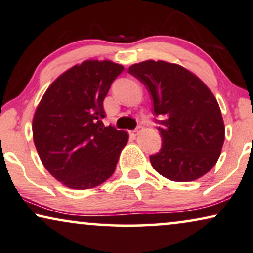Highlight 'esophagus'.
Instances as JSON below:
<instances>
[{
  "mask_svg": "<svg viewBox=\"0 0 253 253\" xmlns=\"http://www.w3.org/2000/svg\"><path fill=\"white\" fill-rule=\"evenodd\" d=\"M140 130H141V126H139V127H137V128H135L134 130H132V132H130V134H132L133 136H136V135H139Z\"/></svg>",
  "mask_w": 253,
  "mask_h": 253,
  "instance_id": "1",
  "label": "esophagus"
}]
</instances>
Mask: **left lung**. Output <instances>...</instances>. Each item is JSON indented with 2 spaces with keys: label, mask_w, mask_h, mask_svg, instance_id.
Returning <instances> with one entry per match:
<instances>
[{
  "label": "left lung",
  "mask_w": 253,
  "mask_h": 253,
  "mask_svg": "<svg viewBox=\"0 0 253 253\" xmlns=\"http://www.w3.org/2000/svg\"><path fill=\"white\" fill-rule=\"evenodd\" d=\"M128 73L144 84L153 99L162 148L150 155L151 166L173 181H192L206 174L220 157L224 125L220 106L201 80L179 65L148 61Z\"/></svg>",
  "instance_id": "1"
}]
</instances>
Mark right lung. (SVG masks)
I'll list each match as a JSON object with an SVG mask.
<instances>
[{"mask_svg":"<svg viewBox=\"0 0 253 253\" xmlns=\"http://www.w3.org/2000/svg\"><path fill=\"white\" fill-rule=\"evenodd\" d=\"M123 70L111 61L74 66L50 84L37 107V151L47 171L67 187H96L116 170L128 134L104 126L103 102Z\"/></svg>","mask_w":253,"mask_h":253,"instance_id":"1","label":"right lung"}]
</instances>
